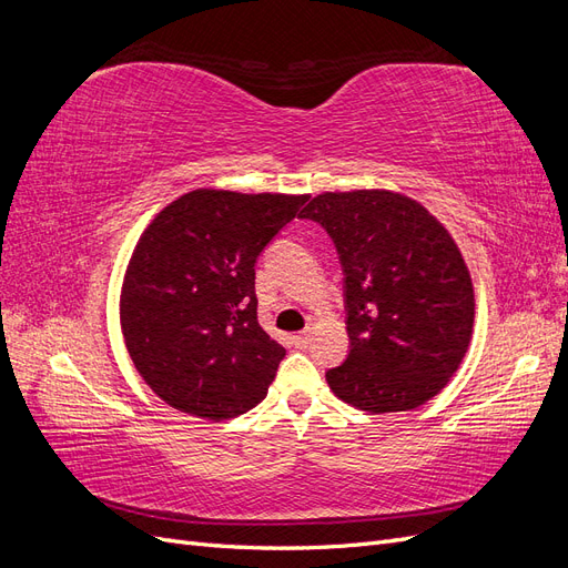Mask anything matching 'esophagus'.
<instances>
[{
  "instance_id": "obj_1",
  "label": "esophagus",
  "mask_w": 568,
  "mask_h": 568,
  "mask_svg": "<svg viewBox=\"0 0 568 568\" xmlns=\"http://www.w3.org/2000/svg\"><path fill=\"white\" fill-rule=\"evenodd\" d=\"M291 341H294L298 348H305L307 343H311V332H301V334H294V336H291Z\"/></svg>"
}]
</instances>
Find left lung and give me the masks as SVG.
Here are the masks:
<instances>
[{"label":"left lung","instance_id":"obj_1","mask_svg":"<svg viewBox=\"0 0 568 568\" xmlns=\"http://www.w3.org/2000/svg\"><path fill=\"white\" fill-rule=\"evenodd\" d=\"M346 272L348 359L326 372L336 398L369 415L438 395L474 334V284L450 232L388 189L324 192L305 205Z\"/></svg>","mask_w":568,"mask_h":568}]
</instances>
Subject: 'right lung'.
<instances>
[{"mask_svg": "<svg viewBox=\"0 0 568 568\" xmlns=\"http://www.w3.org/2000/svg\"><path fill=\"white\" fill-rule=\"evenodd\" d=\"M307 194L194 189L153 220L120 286V329L146 386L184 415L234 419L286 355L257 322L255 261Z\"/></svg>", "mask_w": 568, "mask_h": 568, "instance_id": "1", "label": "right lung"}]
</instances>
